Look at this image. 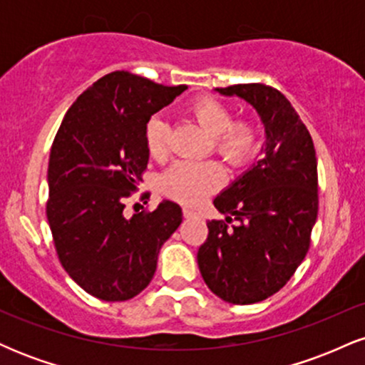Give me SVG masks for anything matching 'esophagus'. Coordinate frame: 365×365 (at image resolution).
<instances>
[{"instance_id": "1", "label": "esophagus", "mask_w": 365, "mask_h": 365, "mask_svg": "<svg viewBox=\"0 0 365 365\" xmlns=\"http://www.w3.org/2000/svg\"><path fill=\"white\" fill-rule=\"evenodd\" d=\"M183 216L185 217H194V216H197V211L194 207H190V206H183Z\"/></svg>"}]
</instances>
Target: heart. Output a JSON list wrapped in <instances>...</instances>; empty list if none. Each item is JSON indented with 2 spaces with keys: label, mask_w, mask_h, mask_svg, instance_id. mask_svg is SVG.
Wrapping results in <instances>:
<instances>
[{
  "label": "heart",
  "mask_w": 365,
  "mask_h": 365,
  "mask_svg": "<svg viewBox=\"0 0 365 365\" xmlns=\"http://www.w3.org/2000/svg\"><path fill=\"white\" fill-rule=\"evenodd\" d=\"M188 115L211 135L212 149L228 165L242 166L257 148V132L247 120L232 121V111L220 99L204 96L188 106ZM145 144L153 158L165 159L170 150V125L153 116L145 127ZM223 168L215 161H180L163 175L161 188L173 199L192 204L223 182Z\"/></svg>",
  "instance_id": "obj_1"
}]
</instances>
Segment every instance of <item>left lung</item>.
Masks as SVG:
<instances>
[{
  "label": "left lung",
  "instance_id": "8db88e82",
  "mask_svg": "<svg viewBox=\"0 0 365 365\" xmlns=\"http://www.w3.org/2000/svg\"><path fill=\"white\" fill-rule=\"evenodd\" d=\"M257 111L266 142L261 156L215 199L226 217L207 223L197 264L225 302L247 305L282 290L304 261L317 217V159L312 137L279 91L264 83L216 89ZM235 219L237 225L228 227Z\"/></svg>",
  "mask_w": 365,
  "mask_h": 365
}]
</instances>
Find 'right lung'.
Returning <instances> with one entry per match:
<instances>
[{
  "label": "right lung",
  "mask_w": 365,
  "mask_h": 365,
  "mask_svg": "<svg viewBox=\"0 0 365 365\" xmlns=\"http://www.w3.org/2000/svg\"><path fill=\"white\" fill-rule=\"evenodd\" d=\"M185 89L111 72L78 96L54 137L46 215L61 266L96 299L139 295L182 223L173 200L132 217L123 209L148 168V121Z\"/></svg>",
  "instance_id": "right-lung-1"
}]
</instances>
